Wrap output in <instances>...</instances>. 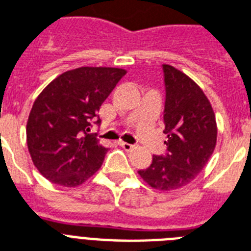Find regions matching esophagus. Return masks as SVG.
<instances>
[{"label":"esophagus","instance_id":"34e87169","mask_svg":"<svg viewBox=\"0 0 251 251\" xmlns=\"http://www.w3.org/2000/svg\"><path fill=\"white\" fill-rule=\"evenodd\" d=\"M120 146L122 147V148H124V150L125 151H131L132 148H134V146H132V144H129V143H126V142H120Z\"/></svg>","mask_w":251,"mask_h":251}]
</instances>
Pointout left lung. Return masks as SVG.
Returning a JSON list of instances; mask_svg holds the SVG:
<instances>
[{
  "mask_svg": "<svg viewBox=\"0 0 251 251\" xmlns=\"http://www.w3.org/2000/svg\"><path fill=\"white\" fill-rule=\"evenodd\" d=\"M165 76L164 132L168 152L153 156L138 174L152 188L174 191L196 178L217 144V121L206 95L192 78L173 66H162Z\"/></svg>",
  "mask_w": 251,
  "mask_h": 251,
  "instance_id": "obj_1",
  "label": "left lung"
}]
</instances>
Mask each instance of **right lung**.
Here are the masks:
<instances>
[{"instance_id": "obj_1", "label": "right lung", "mask_w": 251, "mask_h": 251, "mask_svg": "<svg viewBox=\"0 0 251 251\" xmlns=\"http://www.w3.org/2000/svg\"><path fill=\"white\" fill-rule=\"evenodd\" d=\"M126 71L79 67L59 75L34 100L26 146L38 172L54 184L77 187L100 169L107 148L89 134L103 101Z\"/></svg>"}]
</instances>
